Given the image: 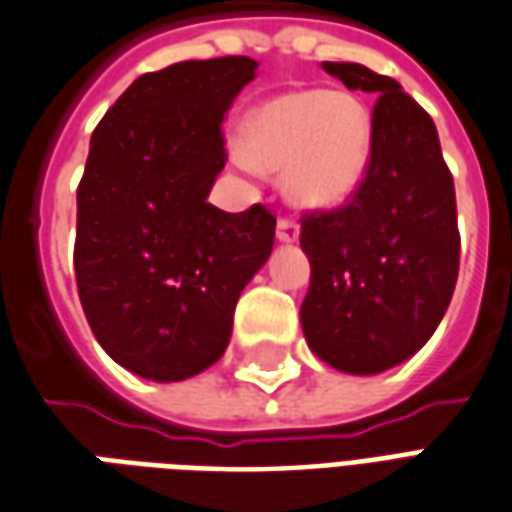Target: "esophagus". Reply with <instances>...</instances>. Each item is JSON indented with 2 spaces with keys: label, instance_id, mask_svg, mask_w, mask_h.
Here are the masks:
<instances>
[{
  "label": "esophagus",
  "instance_id": "1",
  "mask_svg": "<svg viewBox=\"0 0 512 512\" xmlns=\"http://www.w3.org/2000/svg\"><path fill=\"white\" fill-rule=\"evenodd\" d=\"M300 237V226H297L295 217H281L278 220V239L281 242H295Z\"/></svg>",
  "mask_w": 512,
  "mask_h": 512
}]
</instances>
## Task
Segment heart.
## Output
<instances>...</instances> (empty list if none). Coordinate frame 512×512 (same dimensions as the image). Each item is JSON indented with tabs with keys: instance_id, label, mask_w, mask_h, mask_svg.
Here are the masks:
<instances>
[{
	"instance_id": "b5f03b06",
	"label": "heart",
	"mask_w": 512,
	"mask_h": 512,
	"mask_svg": "<svg viewBox=\"0 0 512 512\" xmlns=\"http://www.w3.org/2000/svg\"><path fill=\"white\" fill-rule=\"evenodd\" d=\"M231 157L245 170H284L297 206L342 204L364 181L372 154V118L350 93L297 90L267 101L242 123Z\"/></svg>"
}]
</instances>
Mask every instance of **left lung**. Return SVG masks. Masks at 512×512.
Instances as JSON below:
<instances>
[{"instance_id": "left-lung-1", "label": "left lung", "mask_w": 512, "mask_h": 512, "mask_svg": "<svg viewBox=\"0 0 512 512\" xmlns=\"http://www.w3.org/2000/svg\"><path fill=\"white\" fill-rule=\"evenodd\" d=\"M375 96L372 154L358 190L300 217L311 284L300 306L308 347L350 375H378L422 350L447 311L460 267L458 206L433 118L358 63H322Z\"/></svg>"}]
</instances>
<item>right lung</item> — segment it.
I'll list each match as a JSON object with an SVG mask.
<instances>
[{"label":"right lung","mask_w":512,"mask_h":512,"mask_svg":"<svg viewBox=\"0 0 512 512\" xmlns=\"http://www.w3.org/2000/svg\"><path fill=\"white\" fill-rule=\"evenodd\" d=\"M256 74L228 54L134 79L104 112L76 190L74 270L93 336L140 378L184 380L226 353L234 306L275 242L264 204L206 201L223 115Z\"/></svg>","instance_id":"1"}]
</instances>
